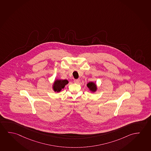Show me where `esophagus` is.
<instances>
[{
  "label": "esophagus",
  "instance_id": "34e87169",
  "mask_svg": "<svg viewBox=\"0 0 151 151\" xmlns=\"http://www.w3.org/2000/svg\"><path fill=\"white\" fill-rule=\"evenodd\" d=\"M80 82V79H75L74 80V82L76 83H78Z\"/></svg>",
  "mask_w": 151,
  "mask_h": 151
}]
</instances>
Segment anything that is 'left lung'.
Returning <instances> with one entry per match:
<instances>
[{"label":"left lung","instance_id":"8db88e82","mask_svg":"<svg viewBox=\"0 0 151 151\" xmlns=\"http://www.w3.org/2000/svg\"><path fill=\"white\" fill-rule=\"evenodd\" d=\"M87 86L92 92H95L96 90V84L94 83L93 82H90L87 84Z\"/></svg>","mask_w":151,"mask_h":151}]
</instances>
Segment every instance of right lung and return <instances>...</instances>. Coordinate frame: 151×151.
Segmentation results:
<instances>
[{
    "label": "right lung",
    "instance_id": "1",
    "mask_svg": "<svg viewBox=\"0 0 151 151\" xmlns=\"http://www.w3.org/2000/svg\"><path fill=\"white\" fill-rule=\"evenodd\" d=\"M68 83V81L67 80H57L53 84V89L55 92H60L61 89H63L65 86Z\"/></svg>",
    "mask_w": 151,
    "mask_h": 151
}]
</instances>
